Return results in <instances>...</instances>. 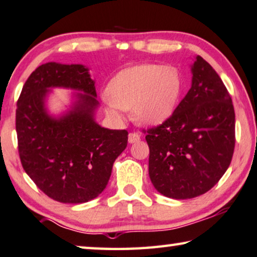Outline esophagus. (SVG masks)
Returning <instances> with one entry per match:
<instances>
[{"label": "esophagus", "mask_w": 257, "mask_h": 257, "mask_svg": "<svg viewBox=\"0 0 257 257\" xmlns=\"http://www.w3.org/2000/svg\"><path fill=\"white\" fill-rule=\"evenodd\" d=\"M139 140H140V136L138 135V133L132 132V133H130V135H128V143L130 144H136Z\"/></svg>", "instance_id": "1"}]
</instances>
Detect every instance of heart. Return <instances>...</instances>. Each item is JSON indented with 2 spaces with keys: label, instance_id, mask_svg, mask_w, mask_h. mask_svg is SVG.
<instances>
[{
  "label": "heart",
  "instance_id": "heart-1",
  "mask_svg": "<svg viewBox=\"0 0 257 257\" xmlns=\"http://www.w3.org/2000/svg\"><path fill=\"white\" fill-rule=\"evenodd\" d=\"M181 91V76L173 67L140 64L116 74L107 84L104 103L111 116L131 109L137 122L155 126L172 116Z\"/></svg>",
  "mask_w": 257,
  "mask_h": 257
}]
</instances>
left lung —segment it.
I'll return each mask as SVG.
<instances>
[{
  "instance_id": "obj_1",
  "label": "left lung",
  "mask_w": 257,
  "mask_h": 257,
  "mask_svg": "<svg viewBox=\"0 0 257 257\" xmlns=\"http://www.w3.org/2000/svg\"><path fill=\"white\" fill-rule=\"evenodd\" d=\"M191 88L172 117L147 131L148 174L154 188L189 199L213 188L232 161L235 113L220 76L197 55Z\"/></svg>"
}]
</instances>
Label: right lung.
Returning a JSON list of instances; mask_svg holds the SVG:
<instances>
[{"label":"right lung","instance_id":"right-lung-1","mask_svg":"<svg viewBox=\"0 0 257 257\" xmlns=\"http://www.w3.org/2000/svg\"><path fill=\"white\" fill-rule=\"evenodd\" d=\"M54 87L70 88L72 103L59 116L48 111ZM95 81L83 65L47 62L25 82L17 102L16 131L22 166L50 198L65 204L94 199L106 188L114 160L127 146V131L96 121Z\"/></svg>","mask_w":257,"mask_h":257}]
</instances>
